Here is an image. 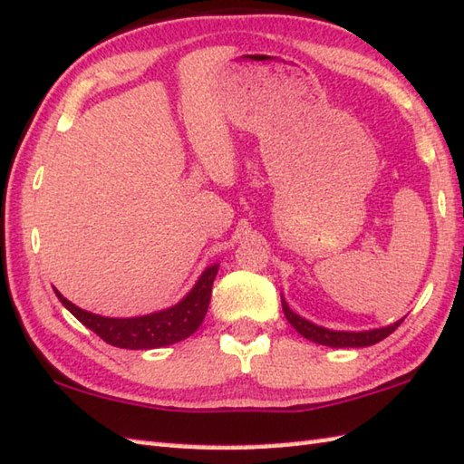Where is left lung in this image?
<instances>
[{"mask_svg": "<svg viewBox=\"0 0 464 464\" xmlns=\"http://www.w3.org/2000/svg\"><path fill=\"white\" fill-rule=\"evenodd\" d=\"M282 308H284L285 318H288V323L296 328V331L304 336V339L318 343V344H326V347H372V344L383 341L385 336H390L395 328L403 323V318H401V320H398V323H393L385 328H375V331L343 333V331H328V328L316 326L314 323H310V320L298 316L296 313H292L284 298H282Z\"/></svg>", "mask_w": 464, "mask_h": 464, "instance_id": "1", "label": "left lung"}]
</instances>
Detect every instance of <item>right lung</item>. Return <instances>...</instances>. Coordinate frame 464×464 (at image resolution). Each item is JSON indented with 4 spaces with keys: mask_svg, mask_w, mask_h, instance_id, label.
<instances>
[{
    "mask_svg": "<svg viewBox=\"0 0 464 464\" xmlns=\"http://www.w3.org/2000/svg\"><path fill=\"white\" fill-rule=\"evenodd\" d=\"M218 272V266H210L205 274L198 277L195 288L188 292V296L179 304L162 310V313L138 316V318H105L99 314L87 313L72 302L66 300L61 292H56L58 300L69 313L79 318L82 324L91 328L92 333L101 336L105 343L113 344L120 349H158L166 344L184 341L197 328L203 324L210 292H213V282Z\"/></svg>",
    "mask_w": 464,
    "mask_h": 464,
    "instance_id": "1",
    "label": "right lung"
}]
</instances>
